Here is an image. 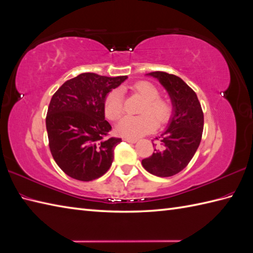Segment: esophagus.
<instances>
[{
    "mask_svg": "<svg viewBox=\"0 0 253 253\" xmlns=\"http://www.w3.org/2000/svg\"><path fill=\"white\" fill-rule=\"evenodd\" d=\"M124 141H127V142H129V143H136L138 140L134 138H124Z\"/></svg>",
    "mask_w": 253,
    "mask_h": 253,
    "instance_id": "34e87169",
    "label": "esophagus"
}]
</instances>
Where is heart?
<instances>
[{
    "instance_id": "1",
    "label": "heart",
    "mask_w": 253,
    "mask_h": 253,
    "mask_svg": "<svg viewBox=\"0 0 253 253\" xmlns=\"http://www.w3.org/2000/svg\"><path fill=\"white\" fill-rule=\"evenodd\" d=\"M130 90L143 99L137 116H125L117 125V132L126 138H138L153 130L156 121L160 125L171 119L173 108L169 99L160 96V89L149 81H138L130 85ZM105 116L111 121L119 120L124 112V97L120 89L111 90L104 98Z\"/></svg>"
}]
</instances>
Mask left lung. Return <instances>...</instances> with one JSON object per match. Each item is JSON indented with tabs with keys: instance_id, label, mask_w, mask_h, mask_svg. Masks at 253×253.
Returning a JSON list of instances; mask_svg holds the SVG:
<instances>
[{
	"instance_id": "8db88e82",
	"label": "left lung",
	"mask_w": 253,
	"mask_h": 253,
	"mask_svg": "<svg viewBox=\"0 0 253 253\" xmlns=\"http://www.w3.org/2000/svg\"><path fill=\"white\" fill-rule=\"evenodd\" d=\"M150 75L160 80L169 92L173 116L167 130L155 138L160 144L153 143L154 153L142 160V166L157 177H171L189 165L196 153L203 136L204 113L195 91L179 76L162 71Z\"/></svg>"
}]
</instances>
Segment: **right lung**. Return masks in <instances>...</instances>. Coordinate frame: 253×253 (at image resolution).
<instances>
[{
    "label": "right lung",
    "instance_id": "add662e5",
    "mask_svg": "<svg viewBox=\"0 0 253 253\" xmlns=\"http://www.w3.org/2000/svg\"><path fill=\"white\" fill-rule=\"evenodd\" d=\"M127 76L109 78L82 73L62 84L51 97L46 115L50 153L69 177L91 181L112 165L115 146L122 139L109 137L104 98Z\"/></svg>",
    "mask_w": 253,
    "mask_h": 253
}]
</instances>
